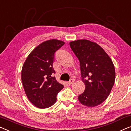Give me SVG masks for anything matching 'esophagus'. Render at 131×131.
Instances as JSON below:
<instances>
[{"label": "esophagus", "mask_w": 131, "mask_h": 131, "mask_svg": "<svg viewBox=\"0 0 131 131\" xmlns=\"http://www.w3.org/2000/svg\"><path fill=\"white\" fill-rule=\"evenodd\" d=\"M73 82H74V80H73V79H71V80H70V81L68 82L67 83H68V85H72V83H73Z\"/></svg>", "instance_id": "34e87169"}]
</instances>
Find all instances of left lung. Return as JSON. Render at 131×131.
Segmentation results:
<instances>
[{"label": "left lung", "mask_w": 131, "mask_h": 131, "mask_svg": "<svg viewBox=\"0 0 131 131\" xmlns=\"http://www.w3.org/2000/svg\"><path fill=\"white\" fill-rule=\"evenodd\" d=\"M70 47L80 62L83 93L78 96L79 102L88 107H95L106 100L114 86L115 70L112 59L96 43L79 39L69 43Z\"/></svg>", "instance_id": "obj_1"}]
</instances>
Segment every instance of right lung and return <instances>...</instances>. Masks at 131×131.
Returning a JSON list of instances; mask_svg holds the SVG:
<instances>
[{
	"label": "right lung",
	"mask_w": 131,
	"mask_h": 131,
	"mask_svg": "<svg viewBox=\"0 0 131 131\" xmlns=\"http://www.w3.org/2000/svg\"><path fill=\"white\" fill-rule=\"evenodd\" d=\"M65 44L63 41L50 39L41 43L27 57L21 72L24 91L29 101L37 108L45 109L53 105L58 93L63 88L58 82L53 68L54 53Z\"/></svg>",
	"instance_id": "add662e5"
}]
</instances>
